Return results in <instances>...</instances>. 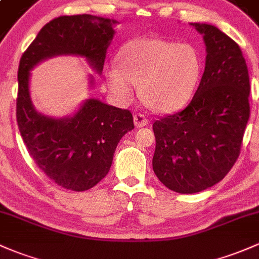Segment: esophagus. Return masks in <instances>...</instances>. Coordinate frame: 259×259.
I'll return each mask as SVG.
<instances>
[{"instance_id": "obj_1", "label": "esophagus", "mask_w": 259, "mask_h": 259, "mask_svg": "<svg viewBox=\"0 0 259 259\" xmlns=\"http://www.w3.org/2000/svg\"><path fill=\"white\" fill-rule=\"evenodd\" d=\"M133 121H135L136 127H144L148 124V119L143 113H135L133 116Z\"/></svg>"}]
</instances>
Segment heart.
I'll return each mask as SVG.
<instances>
[{"mask_svg": "<svg viewBox=\"0 0 259 259\" xmlns=\"http://www.w3.org/2000/svg\"><path fill=\"white\" fill-rule=\"evenodd\" d=\"M118 65L107 69L108 89L121 104L132 101L140 82L142 96L159 112H171L190 99L199 82L202 59L190 43L160 38L127 41Z\"/></svg>", "mask_w": 259, "mask_h": 259, "instance_id": "heart-1", "label": "heart"}]
</instances>
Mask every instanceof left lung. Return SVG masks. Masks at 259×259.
Instances as JSON below:
<instances>
[{
	"label": "left lung",
	"mask_w": 259,
	"mask_h": 259,
	"mask_svg": "<svg viewBox=\"0 0 259 259\" xmlns=\"http://www.w3.org/2000/svg\"><path fill=\"white\" fill-rule=\"evenodd\" d=\"M191 24L206 46L201 81L184 110L153 123V170L179 194L199 193L226 177L249 118L248 69L238 44L215 26Z\"/></svg>",
	"instance_id": "obj_1"
}]
</instances>
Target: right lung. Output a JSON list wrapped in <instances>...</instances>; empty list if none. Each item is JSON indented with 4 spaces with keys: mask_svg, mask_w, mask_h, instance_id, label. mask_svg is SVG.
Instances as JSON below:
<instances>
[{
    "mask_svg": "<svg viewBox=\"0 0 259 259\" xmlns=\"http://www.w3.org/2000/svg\"><path fill=\"white\" fill-rule=\"evenodd\" d=\"M115 23L91 15L60 16L39 30L19 60V132L38 168L68 190H89L106 177L119 140L135 128L132 113L89 99L73 117H47L30 101L29 70L46 58L73 54L86 58L101 73Z\"/></svg>",
    "mask_w": 259,
    "mask_h": 259,
    "instance_id": "1",
    "label": "right lung"
}]
</instances>
